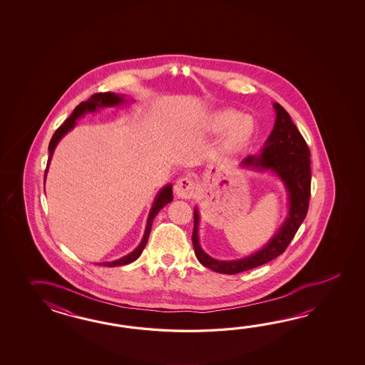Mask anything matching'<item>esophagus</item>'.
Segmentation results:
<instances>
[{"label":"esophagus","instance_id":"esophagus-1","mask_svg":"<svg viewBox=\"0 0 365 365\" xmlns=\"http://www.w3.org/2000/svg\"><path fill=\"white\" fill-rule=\"evenodd\" d=\"M173 190L179 198H192L195 190V184L190 178H181L176 181V184L173 186Z\"/></svg>","mask_w":365,"mask_h":365}]
</instances>
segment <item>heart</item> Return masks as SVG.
Returning a JSON list of instances; mask_svg holds the SVG:
<instances>
[{"instance_id":"b5f03b06","label":"heart","mask_w":365,"mask_h":365,"mask_svg":"<svg viewBox=\"0 0 365 365\" xmlns=\"http://www.w3.org/2000/svg\"><path fill=\"white\" fill-rule=\"evenodd\" d=\"M210 128L215 133L225 132V145L230 148H242L255 140L256 120L233 109L217 110L210 117Z\"/></svg>"}]
</instances>
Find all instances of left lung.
<instances>
[{
	"instance_id": "8db88e82",
	"label": "left lung",
	"mask_w": 365,
	"mask_h": 365,
	"mask_svg": "<svg viewBox=\"0 0 365 365\" xmlns=\"http://www.w3.org/2000/svg\"><path fill=\"white\" fill-rule=\"evenodd\" d=\"M272 107L277 112V118L261 154L247 156L240 165L256 171L272 172L283 182L288 193L287 217L264 248L240 259L220 261L210 257L200 245V211L195 207L192 235L194 253L197 259L212 272L237 274L270 262L286 250L307 217L310 198L309 148L287 110L278 103H274Z\"/></svg>"
}]
</instances>
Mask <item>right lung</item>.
<instances>
[{
  "instance_id": "add662e5",
  "label": "right lung",
  "mask_w": 365,
  "mask_h": 365,
  "mask_svg": "<svg viewBox=\"0 0 365 365\" xmlns=\"http://www.w3.org/2000/svg\"><path fill=\"white\" fill-rule=\"evenodd\" d=\"M125 103V95H117L115 93H93V96L87 101H82L79 106L76 107V109L73 110V113L70 115L68 120H65V123L56 130L52 140L49 142V146H48V151H49V158H48L47 170H46V175H44V184H46V178H47L48 167L49 163L52 160V155H53V151H55L57 143L60 142L62 137L70 132L76 124H77V120L79 117L85 116L86 113H93L96 112L98 109L106 108V107H117V106H121ZM173 200V194H172V185L163 186L159 193L156 194L155 200L154 203L151 206V210L148 212V223H146V228H145V235L140 240V245L137 248L133 250L132 253H129L128 256L123 257L120 259L116 261H112V262H101L99 264H104V266H108V267H116V266H123V264H132L134 262L138 257L140 256L142 250L146 247L148 244V236L151 232V227H153V220L154 217L158 215V212L160 210L163 209L164 206L167 203H170Z\"/></svg>"
}]
</instances>
